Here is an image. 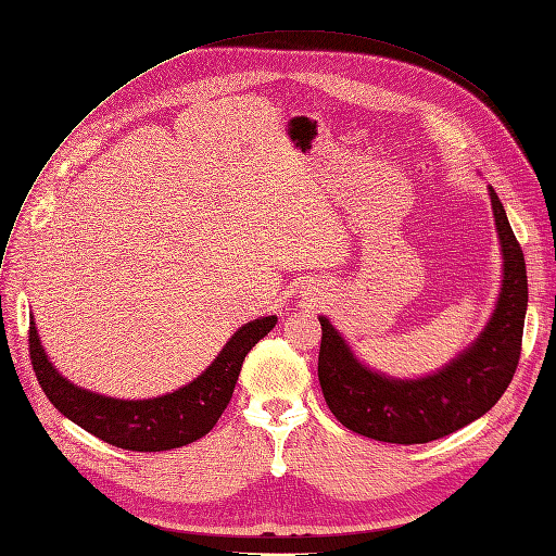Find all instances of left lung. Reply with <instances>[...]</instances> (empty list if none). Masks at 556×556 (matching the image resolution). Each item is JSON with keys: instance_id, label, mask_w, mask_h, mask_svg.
<instances>
[{"instance_id": "left-lung-1", "label": "left lung", "mask_w": 556, "mask_h": 556, "mask_svg": "<svg viewBox=\"0 0 556 556\" xmlns=\"http://www.w3.org/2000/svg\"><path fill=\"white\" fill-rule=\"evenodd\" d=\"M488 195L502 245V287L483 331L442 368L409 379L372 370L333 324L319 315V387L344 428L377 442L428 444L473 424L508 389L522 350L527 266L492 186Z\"/></svg>"}]
</instances>
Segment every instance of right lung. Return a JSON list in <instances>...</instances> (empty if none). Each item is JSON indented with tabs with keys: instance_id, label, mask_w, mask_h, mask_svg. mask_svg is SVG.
I'll use <instances>...</instances> for the list:
<instances>
[{
	"instance_id": "1",
	"label": "right lung",
	"mask_w": 556,
	"mask_h": 556,
	"mask_svg": "<svg viewBox=\"0 0 556 556\" xmlns=\"http://www.w3.org/2000/svg\"><path fill=\"white\" fill-rule=\"evenodd\" d=\"M278 317H257L239 327L218 356L181 389L142 400L110 397L83 389L56 370L29 319V354L38 384L48 400L75 426L103 442L140 453H156L193 444L212 430L235 393L245 354L276 327Z\"/></svg>"
}]
</instances>
